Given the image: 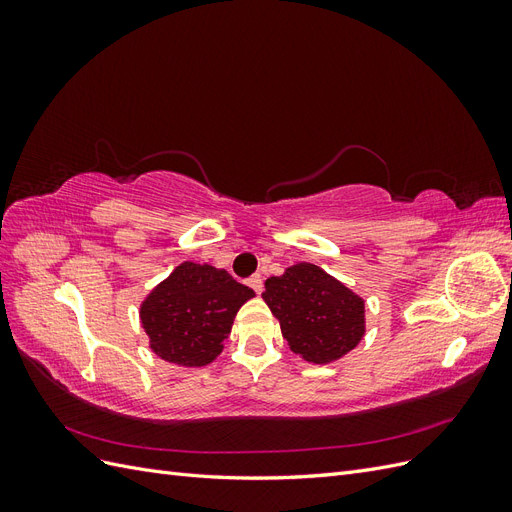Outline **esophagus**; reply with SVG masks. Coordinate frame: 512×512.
<instances>
[{
  "label": "esophagus",
  "mask_w": 512,
  "mask_h": 512,
  "mask_svg": "<svg viewBox=\"0 0 512 512\" xmlns=\"http://www.w3.org/2000/svg\"><path fill=\"white\" fill-rule=\"evenodd\" d=\"M247 284H250V286L254 288V292H256V294H260V292H262V277H260L258 273H256V275H252L250 280H247Z\"/></svg>",
  "instance_id": "obj_1"
}]
</instances>
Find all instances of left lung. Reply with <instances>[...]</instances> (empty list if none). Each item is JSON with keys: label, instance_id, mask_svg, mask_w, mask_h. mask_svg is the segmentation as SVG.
I'll use <instances>...</instances> for the list:
<instances>
[{"label": "left lung", "instance_id": "8db88e82", "mask_svg": "<svg viewBox=\"0 0 512 512\" xmlns=\"http://www.w3.org/2000/svg\"><path fill=\"white\" fill-rule=\"evenodd\" d=\"M262 299L280 320L290 350L307 363L339 361L365 335L363 297L312 262L269 277Z\"/></svg>", "mask_w": 512, "mask_h": 512}]
</instances>
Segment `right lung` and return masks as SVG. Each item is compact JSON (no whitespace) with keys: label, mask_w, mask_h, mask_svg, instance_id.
Listing matches in <instances>:
<instances>
[{"label":"right lung","mask_w":512,"mask_h":512,"mask_svg":"<svg viewBox=\"0 0 512 512\" xmlns=\"http://www.w3.org/2000/svg\"><path fill=\"white\" fill-rule=\"evenodd\" d=\"M256 297L224 269L185 260L143 299L138 316L149 348L179 367H205L224 350L243 303Z\"/></svg>","instance_id":"1"}]
</instances>
